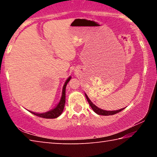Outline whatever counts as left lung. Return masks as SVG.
<instances>
[{"mask_svg": "<svg viewBox=\"0 0 157 157\" xmlns=\"http://www.w3.org/2000/svg\"><path fill=\"white\" fill-rule=\"evenodd\" d=\"M85 96L86 98V100L88 101V102L89 103L90 106H91V107L92 108V109L94 110L95 113L98 115H102V116H111V115H113V114H116L117 113L120 112V111H123L124 108L123 109H121L119 110H116V111H107V110H103L102 109H100L99 107H98L96 105H95L94 103H93L91 100L89 99V97L87 96V95L85 94Z\"/></svg>", "mask_w": 157, "mask_h": 157, "instance_id": "obj_1", "label": "left lung"}]
</instances>
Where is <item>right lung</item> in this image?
<instances>
[{
    "label": "right lung",
    "instance_id": "obj_1",
    "mask_svg": "<svg viewBox=\"0 0 157 157\" xmlns=\"http://www.w3.org/2000/svg\"><path fill=\"white\" fill-rule=\"evenodd\" d=\"M71 79V77L70 76L66 80L65 83L63 86L62 97H61V99L59 100V103H58L56 107H55L54 109H51L50 111H47V112L41 113H35L30 111H30V113H33L34 115H36L37 116H39L41 117V118H57V117H59L61 114L62 113L63 111V108H64L65 102H66V87Z\"/></svg>",
    "mask_w": 157,
    "mask_h": 157
}]
</instances>
